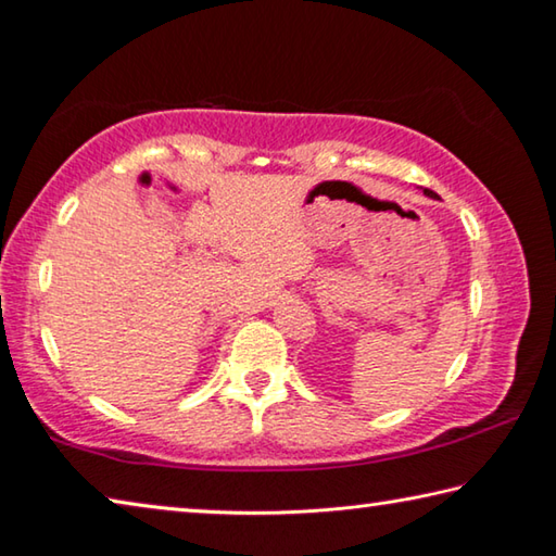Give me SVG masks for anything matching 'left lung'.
Segmentation results:
<instances>
[{
  "mask_svg": "<svg viewBox=\"0 0 556 556\" xmlns=\"http://www.w3.org/2000/svg\"><path fill=\"white\" fill-rule=\"evenodd\" d=\"M425 193L429 195V199H437V193H434V191H429V188H425Z\"/></svg>",
  "mask_w": 556,
  "mask_h": 556,
  "instance_id": "obj_1",
  "label": "left lung"
}]
</instances>
